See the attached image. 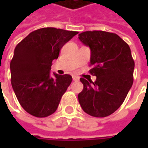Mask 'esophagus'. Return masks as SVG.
<instances>
[{"instance_id": "esophagus-1", "label": "esophagus", "mask_w": 148, "mask_h": 148, "mask_svg": "<svg viewBox=\"0 0 148 148\" xmlns=\"http://www.w3.org/2000/svg\"><path fill=\"white\" fill-rule=\"evenodd\" d=\"M79 79V77H77V76H73V80H74V81H78Z\"/></svg>"}]
</instances>
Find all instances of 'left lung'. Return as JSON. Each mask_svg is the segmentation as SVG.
I'll return each mask as SVG.
<instances>
[{"label":"left lung","instance_id":"obj_1","mask_svg":"<svg viewBox=\"0 0 148 148\" xmlns=\"http://www.w3.org/2000/svg\"><path fill=\"white\" fill-rule=\"evenodd\" d=\"M79 39L91 49L89 72L97 77L94 82L80 78L84 87L78 95L79 103L92 116H108L122 105L133 85L130 48L116 33L103 31L81 32Z\"/></svg>","mask_w":148,"mask_h":148}]
</instances>
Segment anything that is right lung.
Returning a JSON list of instances; mask_svg holds the SVG:
<instances>
[{
  "label": "right lung",
  "instance_id": "obj_1",
  "mask_svg": "<svg viewBox=\"0 0 148 148\" xmlns=\"http://www.w3.org/2000/svg\"><path fill=\"white\" fill-rule=\"evenodd\" d=\"M78 32L54 27L36 30L15 47L10 62L11 83L20 105L29 114L46 117L53 114L72 82L69 74L50 76L52 61Z\"/></svg>",
  "mask_w": 148,
  "mask_h": 148
}]
</instances>
